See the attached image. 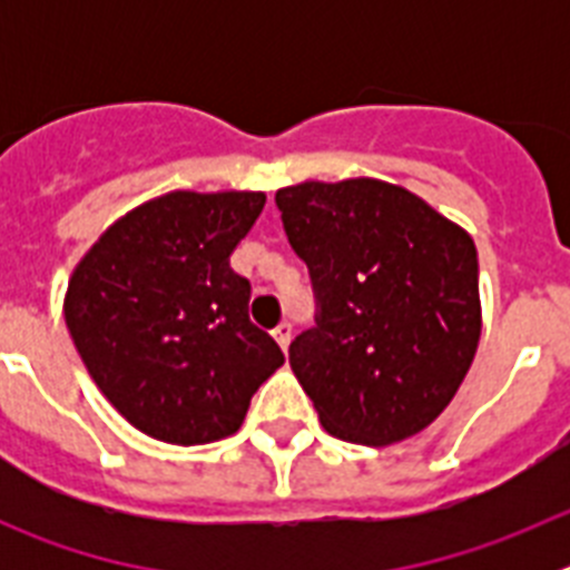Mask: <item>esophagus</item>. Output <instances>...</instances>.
Instances as JSON below:
<instances>
[{"label": "esophagus", "mask_w": 570, "mask_h": 570, "mask_svg": "<svg viewBox=\"0 0 570 570\" xmlns=\"http://www.w3.org/2000/svg\"><path fill=\"white\" fill-rule=\"evenodd\" d=\"M291 334H294V325H291V322H282V325H276V328H274V340L279 342L282 351H288Z\"/></svg>", "instance_id": "1"}]
</instances>
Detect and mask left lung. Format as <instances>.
Wrapping results in <instances>:
<instances>
[{"label":"left lung","instance_id":"8db88e82","mask_svg":"<svg viewBox=\"0 0 570 570\" xmlns=\"http://www.w3.org/2000/svg\"><path fill=\"white\" fill-rule=\"evenodd\" d=\"M276 208L316 299L288 360L325 431L374 448L420 434L476 354L473 239L380 179L291 185Z\"/></svg>","mask_w":570,"mask_h":570}]
</instances>
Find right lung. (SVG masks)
Returning a JSON list of instances; mask_svg holds the SVG:
<instances>
[{"instance_id": "right-lung-1", "label": "right lung", "mask_w": 570, "mask_h": 570, "mask_svg": "<svg viewBox=\"0 0 570 570\" xmlns=\"http://www.w3.org/2000/svg\"><path fill=\"white\" fill-rule=\"evenodd\" d=\"M262 208L256 190H174L110 225L70 276L65 322L88 374L154 440L230 436L285 362L230 268Z\"/></svg>"}]
</instances>
